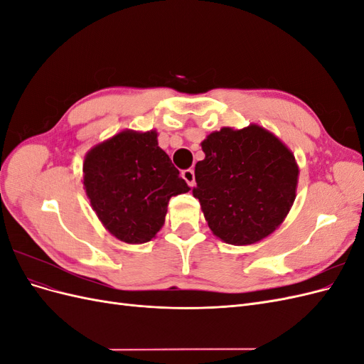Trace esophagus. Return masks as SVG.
Listing matches in <instances>:
<instances>
[{
  "label": "esophagus",
  "instance_id": "34e87169",
  "mask_svg": "<svg viewBox=\"0 0 364 364\" xmlns=\"http://www.w3.org/2000/svg\"><path fill=\"white\" fill-rule=\"evenodd\" d=\"M182 178L183 181L188 183L190 186H194L196 185V176H194V170L188 168V170H183L182 171Z\"/></svg>",
  "mask_w": 364,
  "mask_h": 364
}]
</instances>
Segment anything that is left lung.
<instances>
[{"instance_id":"1","label":"left lung","mask_w":364,"mask_h":364,"mask_svg":"<svg viewBox=\"0 0 364 364\" xmlns=\"http://www.w3.org/2000/svg\"><path fill=\"white\" fill-rule=\"evenodd\" d=\"M193 196L213 234L228 245L258 243L279 228L296 197L294 155L258 124L223 127L202 142Z\"/></svg>"}]
</instances>
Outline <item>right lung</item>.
Wrapping results in <instances>:
<instances>
[{
  "label": "right lung",
  "mask_w": 364,
  "mask_h": 364,
  "mask_svg": "<svg viewBox=\"0 0 364 364\" xmlns=\"http://www.w3.org/2000/svg\"><path fill=\"white\" fill-rule=\"evenodd\" d=\"M83 185L98 220L127 245L150 241L164 226L168 200L190 191L155 130H123L92 147Z\"/></svg>",
  "instance_id": "1"
}]
</instances>
